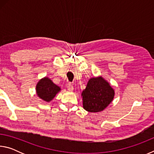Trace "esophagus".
Here are the masks:
<instances>
[{
    "label": "esophagus",
    "instance_id": "esophagus-1",
    "mask_svg": "<svg viewBox=\"0 0 154 154\" xmlns=\"http://www.w3.org/2000/svg\"><path fill=\"white\" fill-rule=\"evenodd\" d=\"M66 88H67L68 90H69V91L73 90V85H72L71 83H68L66 84Z\"/></svg>",
    "mask_w": 154,
    "mask_h": 154
}]
</instances>
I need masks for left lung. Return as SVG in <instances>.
<instances>
[{"label": "left lung", "mask_w": 154, "mask_h": 154, "mask_svg": "<svg viewBox=\"0 0 154 154\" xmlns=\"http://www.w3.org/2000/svg\"><path fill=\"white\" fill-rule=\"evenodd\" d=\"M114 94L113 88L103 78H92L82 94L83 108L89 112L103 111L113 100Z\"/></svg>", "instance_id": "obj_1"}]
</instances>
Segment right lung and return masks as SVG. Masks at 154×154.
<instances>
[{
    "mask_svg": "<svg viewBox=\"0 0 154 154\" xmlns=\"http://www.w3.org/2000/svg\"><path fill=\"white\" fill-rule=\"evenodd\" d=\"M60 90V88L54 84L48 77L41 79L36 85L37 95L46 102L51 100Z\"/></svg>",
    "mask_w": 154,
    "mask_h": 154,
    "instance_id": "1",
    "label": "right lung"
}]
</instances>
